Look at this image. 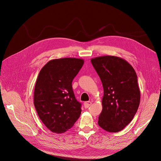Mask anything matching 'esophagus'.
Segmentation results:
<instances>
[{
  "instance_id": "34e87169",
  "label": "esophagus",
  "mask_w": 161,
  "mask_h": 161,
  "mask_svg": "<svg viewBox=\"0 0 161 161\" xmlns=\"http://www.w3.org/2000/svg\"><path fill=\"white\" fill-rule=\"evenodd\" d=\"M92 104V103L91 102H90V101H87V102H86V103H84V107H85V108H89L91 105Z\"/></svg>"
}]
</instances>
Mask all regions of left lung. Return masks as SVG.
<instances>
[{
  "label": "left lung",
  "mask_w": 161,
  "mask_h": 161,
  "mask_svg": "<svg viewBox=\"0 0 161 161\" xmlns=\"http://www.w3.org/2000/svg\"><path fill=\"white\" fill-rule=\"evenodd\" d=\"M91 61L104 89L98 124L108 132H119L132 120L140 104L136 73L127 61L118 57L101 56Z\"/></svg>",
  "instance_id": "8db88e82"
}]
</instances>
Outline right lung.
<instances>
[{
	"instance_id": "obj_1",
	"label": "right lung",
	"mask_w": 161,
	"mask_h": 161,
	"mask_svg": "<svg viewBox=\"0 0 161 161\" xmlns=\"http://www.w3.org/2000/svg\"><path fill=\"white\" fill-rule=\"evenodd\" d=\"M83 63L82 58L53 59L38 74L34 104L41 121L53 132H65L80 116L81 104L74 96L72 82Z\"/></svg>"
}]
</instances>
